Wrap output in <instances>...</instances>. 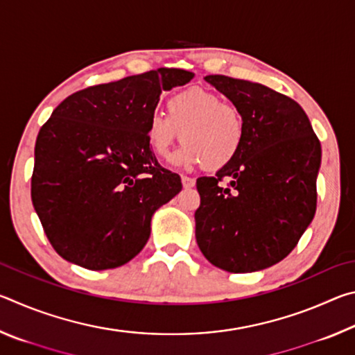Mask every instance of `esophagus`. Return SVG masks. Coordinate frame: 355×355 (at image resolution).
<instances>
[{
    "mask_svg": "<svg viewBox=\"0 0 355 355\" xmlns=\"http://www.w3.org/2000/svg\"><path fill=\"white\" fill-rule=\"evenodd\" d=\"M182 183H183V188H184V189H189V188H194L196 180L191 178V177L183 175V177H182Z\"/></svg>",
    "mask_w": 355,
    "mask_h": 355,
    "instance_id": "obj_1",
    "label": "esophagus"
}]
</instances>
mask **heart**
<instances>
[{"label": "heart", "instance_id": "obj_1", "mask_svg": "<svg viewBox=\"0 0 355 355\" xmlns=\"http://www.w3.org/2000/svg\"><path fill=\"white\" fill-rule=\"evenodd\" d=\"M184 146L175 161L219 171L239 153L245 137L244 114L232 101L202 87L173 94L166 101V114L153 112L147 120L146 137L159 158H169L178 139Z\"/></svg>", "mask_w": 355, "mask_h": 355}]
</instances>
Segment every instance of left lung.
<instances>
[{"label":"left lung","instance_id":"left-lung-1","mask_svg":"<svg viewBox=\"0 0 355 355\" xmlns=\"http://www.w3.org/2000/svg\"><path fill=\"white\" fill-rule=\"evenodd\" d=\"M205 81L243 111L245 137L230 164L197 180V244L227 272L261 271L284 260L313 220L321 144L286 95L224 75Z\"/></svg>","mask_w":355,"mask_h":355}]
</instances>
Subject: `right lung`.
Listing matches in <instances>:
<instances>
[{"label":"right lung","mask_w":355,"mask_h":355,"mask_svg":"<svg viewBox=\"0 0 355 355\" xmlns=\"http://www.w3.org/2000/svg\"><path fill=\"white\" fill-rule=\"evenodd\" d=\"M158 69L98 84L65 98L40 128L31 199L48 241L78 266L103 271L135 258L150 222L182 191L146 137L159 95L192 80Z\"/></svg>","instance_id":"add662e5"}]
</instances>
